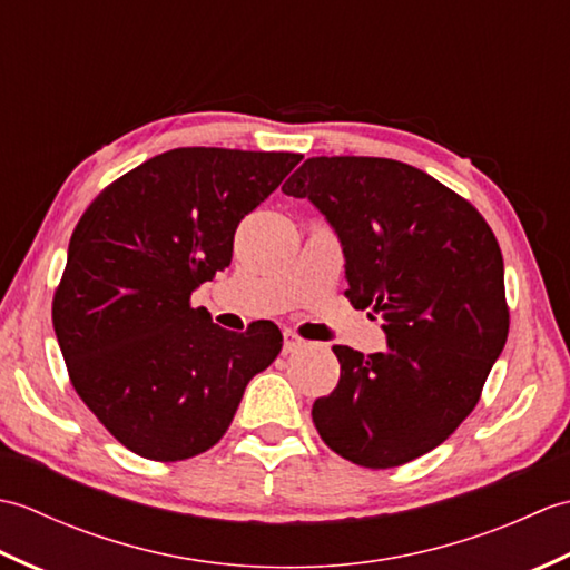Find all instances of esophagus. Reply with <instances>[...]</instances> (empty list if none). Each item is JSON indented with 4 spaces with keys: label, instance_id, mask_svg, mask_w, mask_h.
Returning a JSON list of instances; mask_svg holds the SVG:
<instances>
[{
    "label": "esophagus",
    "instance_id": "1",
    "mask_svg": "<svg viewBox=\"0 0 570 570\" xmlns=\"http://www.w3.org/2000/svg\"><path fill=\"white\" fill-rule=\"evenodd\" d=\"M306 343L301 341V337L294 331H284V355L288 353H296V350L304 347Z\"/></svg>",
    "mask_w": 570,
    "mask_h": 570
}]
</instances>
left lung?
Masks as SVG:
<instances>
[{"instance_id":"1","label":"left lung","mask_w":570,"mask_h":570,"mask_svg":"<svg viewBox=\"0 0 570 570\" xmlns=\"http://www.w3.org/2000/svg\"><path fill=\"white\" fill-rule=\"evenodd\" d=\"M282 190L325 215L345 254V296L386 333L384 353L367 357L333 345L341 380L311 411L321 439L372 470L433 451L480 402L510 333L485 217L433 176L377 156H313Z\"/></svg>"}]
</instances>
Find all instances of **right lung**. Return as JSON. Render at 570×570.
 I'll return each instance as SVG.
<instances>
[{
  "label": "right lung",
  "instance_id": "obj_1",
  "mask_svg": "<svg viewBox=\"0 0 570 570\" xmlns=\"http://www.w3.org/2000/svg\"><path fill=\"white\" fill-rule=\"evenodd\" d=\"M304 159L184 147L117 178L72 229L53 328L70 382L131 453H205L284 337L272 321L225 331L190 294L233 262L239 220Z\"/></svg>",
  "mask_w": 570,
  "mask_h": 570
}]
</instances>
